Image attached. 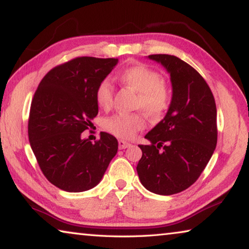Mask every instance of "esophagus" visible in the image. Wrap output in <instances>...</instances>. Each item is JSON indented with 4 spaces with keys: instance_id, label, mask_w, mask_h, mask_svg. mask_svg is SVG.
<instances>
[{
    "instance_id": "obj_1",
    "label": "esophagus",
    "mask_w": 249,
    "mask_h": 249,
    "mask_svg": "<svg viewBox=\"0 0 249 249\" xmlns=\"http://www.w3.org/2000/svg\"><path fill=\"white\" fill-rule=\"evenodd\" d=\"M129 146H130V144H129V142H126V141H123V140H120L119 141L120 149H125V148H127V147H129Z\"/></svg>"
}]
</instances>
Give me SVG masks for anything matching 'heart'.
<instances>
[{"label":"heart","mask_w":249,"mask_h":249,"mask_svg":"<svg viewBox=\"0 0 249 249\" xmlns=\"http://www.w3.org/2000/svg\"><path fill=\"white\" fill-rule=\"evenodd\" d=\"M119 81L138 93L136 107L142 108L153 120L165 116L171 103V89L157 70L146 65L126 67L117 73ZM95 101L100 107L108 108L113 102V86L107 79L98 83L94 92ZM146 120L141 112L117 113L103 121V127L109 134L123 140L134 137L145 127Z\"/></svg>","instance_id":"obj_1"}]
</instances>
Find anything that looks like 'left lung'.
Instances as JSON below:
<instances>
[{"instance_id": "8db88e82", "label": "left lung", "mask_w": 249, "mask_h": 249, "mask_svg": "<svg viewBox=\"0 0 249 249\" xmlns=\"http://www.w3.org/2000/svg\"><path fill=\"white\" fill-rule=\"evenodd\" d=\"M168 70L172 100L167 114L140 145L136 167L142 184L156 195L171 196L199 179L217 142L216 105L204 78L187 62L170 54H150Z\"/></svg>"}]
</instances>
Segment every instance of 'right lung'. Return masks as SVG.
<instances>
[{"mask_svg": "<svg viewBox=\"0 0 249 249\" xmlns=\"http://www.w3.org/2000/svg\"><path fill=\"white\" fill-rule=\"evenodd\" d=\"M116 64L115 58H73L49 70L34 94L29 142L41 172L61 190L95 187L117 153L111 134L102 132L94 142L81 137L99 112L95 88Z\"/></svg>", "mask_w": 249, "mask_h": 249, "instance_id": "add662e5", "label": "right lung"}]
</instances>
